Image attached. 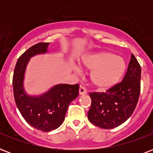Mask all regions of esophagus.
Wrapping results in <instances>:
<instances>
[{"mask_svg":"<svg viewBox=\"0 0 153 153\" xmlns=\"http://www.w3.org/2000/svg\"><path fill=\"white\" fill-rule=\"evenodd\" d=\"M79 94L80 95H83V94H86V90L85 88H84L83 86H80V87H79Z\"/></svg>","mask_w":153,"mask_h":153,"instance_id":"1","label":"esophagus"}]
</instances>
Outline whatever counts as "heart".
Returning <instances> with one entry per match:
<instances>
[{"mask_svg":"<svg viewBox=\"0 0 153 153\" xmlns=\"http://www.w3.org/2000/svg\"><path fill=\"white\" fill-rule=\"evenodd\" d=\"M80 65L91 71V83L101 90L115 86L123 77L126 70V63L123 58L109 51L86 55L82 59Z\"/></svg>","mask_w":153,"mask_h":153,"instance_id":"b5f03b06","label":"heart"}]
</instances>
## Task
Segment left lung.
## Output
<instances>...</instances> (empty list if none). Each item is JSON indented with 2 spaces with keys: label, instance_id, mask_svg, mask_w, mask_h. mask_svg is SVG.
<instances>
[{
  "label": "left lung",
  "instance_id": "1",
  "mask_svg": "<svg viewBox=\"0 0 153 153\" xmlns=\"http://www.w3.org/2000/svg\"><path fill=\"white\" fill-rule=\"evenodd\" d=\"M140 66L133 54L122 81L105 92H91L88 119L94 126L110 129L124 123L134 111L140 92Z\"/></svg>",
  "mask_w": 153,
  "mask_h": 153
}]
</instances>
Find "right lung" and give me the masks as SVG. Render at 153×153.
<instances>
[{"instance_id":"obj_1","label":"right lung","mask_w":153,"mask_h":153,"mask_svg":"<svg viewBox=\"0 0 153 153\" xmlns=\"http://www.w3.org/2000/svg\"><path fill=\"white\" fill-rule=\"evenodd\" d=\"M49 43H38L27 49L18 59L13 77V94L19 111L33 128L49 132L59 127L64 121L68 105L79 95V84H59L39 97L25 94L24 74L28 60L37 54L48 51Z\"/></svg>"}]
</instances>
